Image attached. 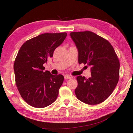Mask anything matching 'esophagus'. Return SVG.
<instances>
[{"label":"esophagus","instance_id":"1","mask_svg":"<svg viewBox=\"0 0 133 133\" xmlns=\"http://www.w3.org/2000/svg\"><path fill=\"white\" fill-rule=\"evenodd\" d=\"M71 77H70V76L69 75H64V78L65 79H66V80H67V79H70V78Z\"/></svg>","mask_w":133,"mask_h":133}]
</instances>
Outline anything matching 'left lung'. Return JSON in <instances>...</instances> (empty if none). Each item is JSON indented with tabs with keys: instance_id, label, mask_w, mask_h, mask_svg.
Wrapping results in <instances>:
<instances>
[{
	"instance_id": "left-lung-1",
	"label": "left lung",
	"mask_w": 133,
	"mask_h": 133,
	"mask_svg": "<svg viewBox=\"0 0 133 133\" xmlns=\"http://www.w3.org/2000/svg\"><path fill=\"white\" fill-rule=\"evenodd\" d=\"M78 53V63L91 66V77H77V98L90 105L98 104L111 95L119 79L120 62L108 40L90 31L71 32Z\"/></svg>"
}]
</instances>
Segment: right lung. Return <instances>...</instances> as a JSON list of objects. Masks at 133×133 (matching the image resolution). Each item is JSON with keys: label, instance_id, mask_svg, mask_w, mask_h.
Segmentation results:
<instances>
[{"label": "right lung", "instance_id": "add662e5", "mask_svg": "<svg viewBox=\"0 0 133 133\" xmlns=\"http://www.w3.org/2000/svg\"><path fill=\"white\" fill-rule=\"evenodd\" d=\"M67 33H44L27 40L14 63L16 84L25 102L36 108H44L55 102L64 80L63 76L44 71L43 64L52 57L55 49Z\"/></svg>", "mask_w": 133, "mask_h": 133}]
</instances>
